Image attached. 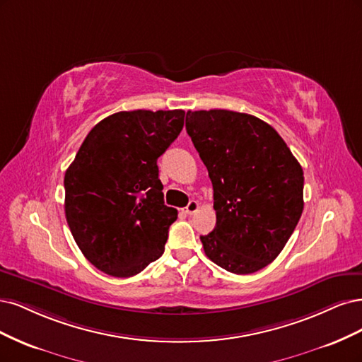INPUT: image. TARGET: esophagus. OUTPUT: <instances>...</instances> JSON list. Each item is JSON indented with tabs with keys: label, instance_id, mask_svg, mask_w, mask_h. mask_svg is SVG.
<instances>
[{
	"label": "esophagus",
	"instance_id": "1",
	"mask_svg": "<svg viewBox=\"0 0 362 362\" xmlns=\"http://www.w3.org/2000/svg\"><path fill=\"white\" fill-rule=\"evenodd\" d=\"M198 207H200V204H198V202L191 200V202L188 203V206H186V207L183 209V212H185L186 215H194V214L198 211Z\"/></svg>",
	"mask_w": 362,
	"mask_h": 362
}]
</instances>
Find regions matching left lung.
I'll return each mask as SVG.
<instances>
[{
	"mask_svg": "<svg viewBox=\"0 0 362 362\" xmlns=\"http://www.w3.org/2000/svg\"><path fill=\"white\" fill-rule=\"evenodd\" d=\"M186 132L214 186L216 226L200 236L223 269L247 275L272 263L304 209V171L271 124L228 110L188 111Z\"/></svg>",
	"mask_w": 362,
	"mask_h": 362,
	"instance_id": "1",
	"label": "left lung"
}]
</instances>
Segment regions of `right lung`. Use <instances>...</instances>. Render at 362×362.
<instances>
[{
    "label": "right lung",
    "instance_id": "right-lung-1",
    "mask_svg": "<svg viewBox=\"0 0 362 362\" xmlns=\"http://www.w3.org/2000/svg\"><path fill=\"white\" fill-rule=\"evenodd\" d=\"M185 111H120L99 122L64 174V212L86 259L134 276L165 250L177 211L164 204L156 160L177 138Z\"/></svg>",
    "mask_w": 362,
    "mask_h": 362
}]
</instances>
